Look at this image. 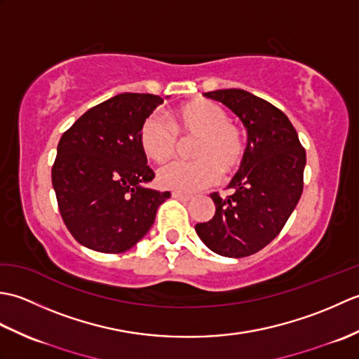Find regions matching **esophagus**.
Returning a JSON list of instances; mask_svg holds the SVG:
<instances>
[{
  "label": "esophagus",
  "mask_w": 359,
  "mask_h": 359,
  "mask_svg": "<svg viewBox=\"0 0 359 359\" xmlns=\"http://www.w3.org/2000/svg\"><path fill=\"white\" fill-rule=\"evenodd\" d=\"M171 196L174 197V199H179V201H184V202H188V201L193 199V196L185 194V193H179V191H172Z\"/></svg>",
  "instance_id": "obj_1"
}]
</instances>
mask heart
<instances>
[{"mask_svg": "<svg viewBox=\"0 0 359 359\" xmlns=\"http://www.w3.org/2000/svg\"><path fill=\"white\" fill-rule=\"evenodd\" d=\"M177 134L196 137L193 162H172L160 168L158 185L179 193H194L216 184L219 171L228 174L242 162L245 139L239 126L230 121L228 112L212 102H194L165 120L152 114L143 121L139 134L140 148L157 163L171 158Z\"/></svg>", "mask_w": 359, "mask_h": 359, "instance_id": "heart-1", "label": "heart"}]
</instances>
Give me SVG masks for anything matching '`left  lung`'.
I'll use <instances>...</instances> for the list:
<instances>
[{"instance_id": "left-lung-1", "label": "left lung", "mask_w": 359, "mask_h": 359, "mask_svg": "<svg viewBox=\"0 0 359 359\" xmlns=\"http://www.w3.org/2000/svg\"><path fill=\"white\" fill-rule=\"evenodd\" d=\"M224 103L247 129V148L239 171L222 199L211 194L216 212L196 225L201 241L225 257L257 253L276 238L301 199L306 151L284 112L243 89L203 94Z\"/></svg>"}]
</instances>
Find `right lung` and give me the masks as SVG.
<instances>
[{"label":"right lung","instance_id":"1","mask_svg":"<svg viewBox=\"0 0 359 359\" xmlns=\"http://www.w3.org/2000/svg\"><path fill=\"white\" fill-rule=\"evenodd\" d=\"M162 103L152 94H118L86 111L60 139L52 187L67 230L86 248H133L171 196L144 187L154 171L139 143L143 121Z\"/></svg>","mask_w":359,"mask_h":359}]
</instances>
